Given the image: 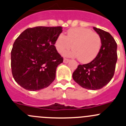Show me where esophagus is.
<instances>
[{
    "instance_id": "obj_1",
    "label": "esophagus",
    "mask_w": 126,
    "mask_h": 126,
    "mask_svg": "<svg viewBox=\"0 0 126 126\" xmlns=\"http://www.w3.org/2000/svg\"><path fill=\"white\" fill-rule=\"evenodd\" d=\"M69 62V60L67 59V58H64V60H63V63H67Z\"/></svg>"
}]
</instances>
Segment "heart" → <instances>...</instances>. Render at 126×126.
I'll list each match as a JSON object with an SVG mask.
<instances>
[{"label":"heart","instance_id":"b5f03b06","mask_svg":"<svg viewBox=\"0 0 126 126\" xmlns=\"http://www.w3.org/2000/svg\"><path fill=\"white\" fill-rule=\"evenodd\" d=\"M72 45L74 50L66 53V55L78 57L80 62L87 63L97 57L102 46V41L98 34L90 29L78 28L68 30L66 36L60 34L55 41V47L60 53L70 49Z\"/></svg>","mask_w":126,"mask_h":126}]
</instances>
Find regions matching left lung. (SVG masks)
<instances>
[{
    "label": "left lung",
    "instance_id": "8db88e82",
    "mask_svg": "<svg viewBox=\"0 0 126 126\" xmlns=\"http://www.w3.org/2000/svg\"><path fill=\"white\" fill-rule=\"evenodd\" d=\"M100 37L102 46L98 55L87 64H79L73 78L83 88L95 90L111 80L117 62V44L109 32L94 27Z\"/></svg>",
    "mask_w": 126,
    "mask_h": 126
}]
</instances>
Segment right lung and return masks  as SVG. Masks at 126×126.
<instances>
[{"label": "right lung", "instance_id": "obj_1", "mask_svg": "<svg viewBox=\"0 0 126 126\" xmlns=\"http://www.w3.org/2000/svg\"><path fill=\"white\" fill-rule=\"evenodd\" d=\"M62 32L61 26H37L28 28L17 37L11 51V68L20 86L36 91L53 82L57 66L63 62L55 47Z\"/></svg>", "mask_w": 126, "mask_h": 126}]
</instances>
